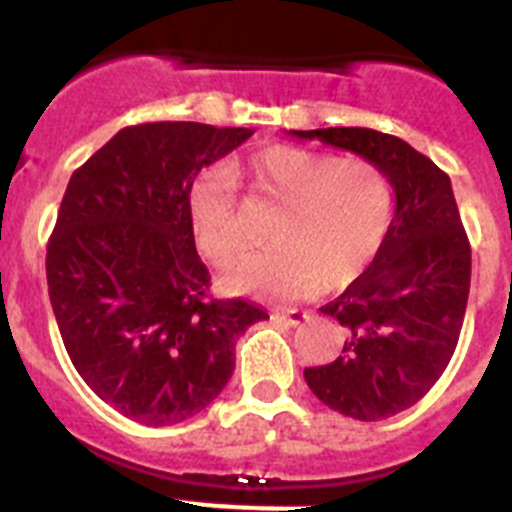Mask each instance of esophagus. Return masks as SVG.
I'll list each match as a JSON object with an SVG mask.
<instances>
[{
  "mask_svg": "<svg viewBox=\"0 0 512 512\" xmlns=\"http://www.w3.org/2000/svg\"><path fill=\"white\" fill-rule=\"evenodd\" d=\"M271 315L284 320L287 325H300L302 320H307V312L297 310V307H271Z\"/></svg>",
  "mask_w": 512,
  "mask_h": 512,
  "instance_id": "obj_1",
  "label": "esophagus"
}]
</instances>
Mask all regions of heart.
<instances>
[{
  "instance_id": "heart-1",
  "label": "heart",
  "mask_w": 512,
  "mask_h": 512,
  "mask_svg": "<svg viewBox=\"0 0 512 512\" xmlns=\"http://www.w3.org/2000/svg\"><path fill=\"white\" fill-rule=\"evenodd\" d=\"M261 202L282 207L271 228L277 246L248 253L225 271V287L251 295L300 297L343 287L364 274L392 228V184L366 158H338L297 146H269L248 158ZM189 223L197 248L223 266L246 243L235 207L233 176L210 169L189 192Z\"/></svg>"
}]
</instances>
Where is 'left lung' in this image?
<instances>
[{"instance_id": "obj_1", "label": "left lung", "mask_w": 512, "mask_h": 512, "mask_svg": "<svg viewBox=\"0 0 512 512\" xmlns=\"http://www.w3.org/2000/svg\"><path fill=\"white\" fill-rule=\"evenodd\" d=\"M377 164L395 217L372 266L320 307L343 325L336 361L305 369L320 402L354 420H384L431 390L454 356L472 277V248L451 179L410 143L372 128L292 130Z\"/></svg>"}]
</instances>
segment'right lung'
<instances>
[{
    "label": "right lung",
    "mask_w": 512,
    "mask_h": 512,
    "mask_svg": "<svg viewBox=\"0 0 512 512\" xmlns=\"http://www.w3.org/2000/svg\"><path fill=\"white\" fill-rule=\"evenodd\" d=\"M251 128L143 122L74 171L48 241L53 315L76 372L143 425H174L215 400L235 341L266 320L246 300H212L194 248L189 192Z\"/></svg>",
    "instance_id": "1"
}]
</instances>
